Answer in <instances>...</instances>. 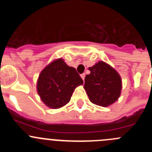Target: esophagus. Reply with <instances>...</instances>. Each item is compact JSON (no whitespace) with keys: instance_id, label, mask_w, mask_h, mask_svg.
Returning a JSON list of instances; mask_svg holds the SVG:
<instances>
[{"instance_id":"1","label":"esophagus","mask_w":152,"mask_h":152,"mask_svg":"<svg viewBox=\"0 0 152 152\" xmlns=\"http://www.w3.org/2000/svg\"><path fill=\"white\" fill-rule=\"evenodd\" d=\"M80 77H81V78L84 80V78H85V74L84 73L81 74V75H80Z\"/></svg>"}]
</instances>
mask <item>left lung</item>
Segmentation results:
<instances>
[{"label": "left lung", "instance_id": "left-lung-1", "mask_svg": "<svg viewBox=\"0 0 152 152\" xmlns=\"http://www.w3.org/2000/svg\"><path fill=\"white\" fill-rule=\"evenodd\" d=\"M90 75L84 79V89L91 103L108 107L118 100L122 90V80L115 69L103 61L90 67Z\"/></svg>", "mask_w": 152, "mask_h": 152}]
</instances>
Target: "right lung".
Instances as JSON below:
<instances>
[{
    "label": "right lung",
    "instance_id": "1",
    "mask_svg": "<svg viewBox=\"0 0 152 152\" xmlns=\"http://www.w3.org/2000/svg\"><path fill=\"white\" fill-rule=\"evenodd\" d=\"M83 83L76 69L59 58L42 71L37 82V91L47 107L58 109L70 101L75 88Z\"/></svg>",
    "mask_w": 152,
    "mask_h": 152
}]
</instances>
